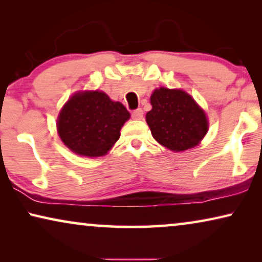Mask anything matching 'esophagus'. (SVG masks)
<instances>
[{"label": "esophagus", "mask_w": 262, "mask_h": 262, "mask_svg": "<svg viewBox=\"0 0 262 262\" xmlns=\"http://www.w3.org/2000/svg\"><path fill=\"white\" fill-rule=\"evenodd\" d=\"M132 118H134L135 120H141V119H143V110H142V108L135 110L134 112H132Z\"/></svg>", "instance_id": "1"}]
</instances>
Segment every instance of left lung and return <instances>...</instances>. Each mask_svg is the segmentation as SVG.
I'll return each mask as SVG.
<instances>
[{
    "mask_svg": "<svg viewBox=\"0 0 262 262\" xmlns=\"http://www.w3.org/2000/svg\"><path fill=\"white\" fill-rule=\"evenodd\" d=\"M150 102L146 123L152 137L169 150L184 151L198 145L209 130L205 112L181 89H155Z\"/></svg>",
    "mask_w": 262,
    "mask_h": 262,
    "instance_id": "8db88e82",
    "label": "left lung"
}]
</instances>
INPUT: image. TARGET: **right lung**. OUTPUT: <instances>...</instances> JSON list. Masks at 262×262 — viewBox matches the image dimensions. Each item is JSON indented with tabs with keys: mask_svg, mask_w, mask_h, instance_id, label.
Listing matches in <instances>:
<instances>
[{
	"mask_svg": "<svg viewBox=\"0 0 262 262\" xmlns=\"http://www.w3.org/2000/svg\"><path fill=\"white\" fill-rule=\"evenodd\" d=\"M130 113L103 92H78L68 100L57 120V131L71 151L99 157L108 152L120 137Z\"/></svg>",
	"mask_w": 262,
	"mask_h": 262,
	"instance_id": "1",
	"label": "right lung"
}]
</instances>
